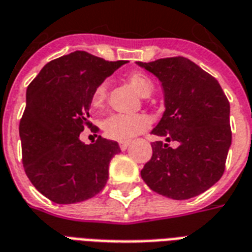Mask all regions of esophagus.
I'll return each mask as SVG.
<instances>
[{"mask_svg":"<svg viewBox=\"0 0 252 252\" xmlns=\"http://www.w3.org/2000/svg\"><path fill=\"white\" fill-rule=\"evenodd\" d=\"M129 145H130V141H120V143H119V147H120L122 151H126V148L129 147Z\"/></svg>","mask_w":252,"mask_h":252,"instance_id":"1","label":"esophagus"}]
</instances>
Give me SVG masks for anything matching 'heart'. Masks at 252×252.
Returning a JSON list of instances; mask_svg holds the SVG:
<instances>
[{
    "mask_svg": "<svg viewBox=\"0 0 252 252\" xmlns=\"http://www.w3.org/2000/svg\"><path fill=\"white\" fill-rule=\"evenodd\" d=\"M128 83L140 96L148 97L153 91V84L147 76L141 72H132L128 76ZM107 86L105 83L99 84L92 94V107L96 109L101 108L104 103ZM151 126V120L145 115L136 113V115H123L115 113L111 115L103 122V129L109 139L118 141H128L133 139L137 134L148 129Z\"/></svg>",
    "mask_w": 252,
    "mask_h": 252,
    "instance_id": "heart-1",
    "label": "heart"
}]
</instances>
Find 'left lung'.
Listing matches in <instances>:
<instances>
[{
	"label": "left lung",
	"instance_id": "left-lung-1",
	"mask_svg": "<svg viewBox=\"0 0 252 252\" xmlns=\"http://www.w3.org/2000/svg\"><path fill=\"white\" fill-rule=\"evenodd\" d=\"M161 82L165 112L152 133V158L141 177L153 191L173 199L199 195L224 172L231 145L230 103L216 78L184 57L137 62ZM176 141L178 147H168Z\"/></svg>",
	"mask_w": 252,
	"mask_h": 252
}]
</instances>
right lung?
Instances as JSON below:
<instances>
[{
    "label": "right lung",
    "instance_id": "right-lung-1",
    "mask_svg": "<svg viewBox=\"0 0 252 252\" xmlns=\"http://www.w3.org/2000/svg\"><path fill=\"white\" fill-rule=\"evenodd\" d=\"M124 63L74 51L47 63L29 84L19 122L22 161L32 185L53 202H82L107 184L119 144L99 136L86 145L79 134L84 126L99 130L88 122L92 94Z\"/></svg>",
    "mask_w": 252,
    "mask_h": 252
}]
</instances>
